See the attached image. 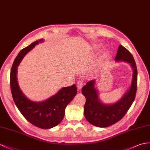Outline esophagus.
<instances>
[{"label": "esophagus", "instance_id": "esophagus-1", "mask_svg": "<svg viewBox=\"0 0 150 150\" xmlns=\"http://www.w3.org/2000/svg\"><path fill=\"white\" fill-rule=\"evenodd\" d=\"M83 85V82L82 81H78L77 83V87L78 89H81Z\"/></svg>", "mask_w": 150, "mask_h": 150}]
</instances>
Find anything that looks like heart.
Segmentation results:
<instances>
[{
  "mask_svg": "<svg viewBox=\"0 0 150 150\" xmlns=\"http://www.w3.org/2000/svg\"><path fill=\"white\" fill-rule=\"evenodd\" d=\"M98 47H99V46H98V45H96V46L94 47L93 50H92V52H93V51H94V50H97V49L98 48Z\"/></svg>",
  "mask_w": 150,
  "mask_h": 150,
  "instance_id": "obj_1",
  "label": "heart"
}]
</instances>
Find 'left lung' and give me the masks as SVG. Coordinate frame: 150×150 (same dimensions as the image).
<instances>
[{
  "label": "left lung",
  "instance_id": "1",
  "mask_svg": "<svg viewBox=\"0 0 150 150\" xmlns=\"http://www.w3.org/2000/svg\"><path fill=\"white\" fill-rule=\"evenodd\" d=\"M116 61H125L133 69L132 84L129 91L118 103L105 105L100 103L94 87L95 80L86 83L82 88V93L86 98L84 113L86 120L93 125L98 127H109L119 122L125 115L136 98L137 86V71L132 54L122 45H120Z\"/></svg>",
  "mask_w": 150,
  "mask_h": 150
}]
</instances>
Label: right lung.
I'll use <instances>...</instances> for the list:
<instances>
[{"mask_svg":"<svg viewBox=\"0 0 150 150\" xmlns=\"http://www.w3.org/2000/svg\"><path fill=\"white\" fill-rule=\"evenodd\" d=\"M42 41L41 39L32 42L18 53L11 70L10 86L14 103L25 119L35 127L48 129L62 121L65 108L77 93V88L75 85L64 87L54 96L41 103L31 101L24 96L17 81V67L25 54Z\"/></svg>","mask_w":150,"mask_h":150,"instance_id":"add662e5","label":"right lung"}]
</instances>
